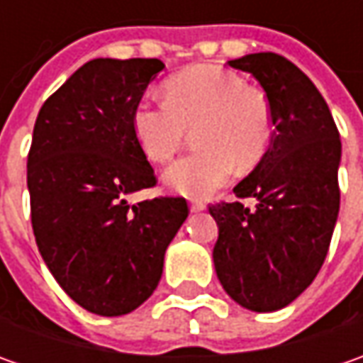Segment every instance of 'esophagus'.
Wrapping results in <instances>:
<instances>
[{
	"mask_svg": "<svg viewBox=\"0 0 363 363\" xmlns=\"http://www.w3.org/2000/svg\"><path fill=\"white\" fill-rule=\"evenodd\" d=\"M189 210L191 212H202V210H206V203L200 202V200H194V202L189 203Z\"/></svg>",
	"mask_w": 363,
	"mask_h": 363,
	"instance_id": "34e87169",
	"label": "esophagus"
}]
</instances>
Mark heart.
<instances>
[{
	"label": "heart",
	"instance_id": "1",
	"mask_svg": "<svg viewBox=\"0 0 363 363\" xmlns=\"http://www.w3.org/2000/svg\"><path fill=\"white\" fill-rule=\"evenodd\" d=\"M133 133L141 151L167 163L196 133L200 151L174 163L165 184L189 198L222 188L236 167L252 169L267 155L272 115L264 94L220 66H191L167 80L165 99L143 96L133 108Z\"/></svg>",
	"mask_w": 363,
	"mask_h": 363
}]
</instances>
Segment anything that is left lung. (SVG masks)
<instances>
[{"label": "left lung", "mask_w": 363, "mask_h": 363, "mask_svg": "<svg viewBox=\"0 0 363 363\" xmlns=\"http://www.w3.org/2000/svg\"><path fill=\"white\" fill-rule=\"evenodd\" d=\"M228 64L262 86L274 137L262 161L234 188L236 198H257V208L210 206L218 224L212 257L232 299L267 313L297 299L328 257L340 212L342 141L325 99L295 64L274 52Z\"/></svg>", "instance_id": "1"}]
</instances>
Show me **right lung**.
Here are the masks:
<instances>
[{"label": "right lung", "instance_id": "1", "mask_svg": "<svg viewBox=\"0 0 363 363\" xmlns=\"http://www.w3.org/2000/svg\"><path fill=\"white\" fill-rule=\"evenodd\" d=\"M165 64L96 58L42 105L28 153V189L38 250L86 311L131 313L163 272L186 222L184 198H127L157 184L133 133V108Z\"/></svg>", "mask_w": 363, "mask_h": 363}]
</instances>
